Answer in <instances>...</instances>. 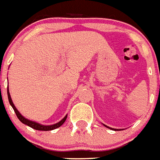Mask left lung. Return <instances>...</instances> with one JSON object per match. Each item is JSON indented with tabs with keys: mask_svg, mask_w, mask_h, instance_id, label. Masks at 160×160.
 <instances>
[{
	"mask_svg": "<svg viewBox=\"0 0 160 160\" xmlns=\"http://www.w3.org/2000/svg\"><path fill=\"white\" fill-rule=\"evenodd\" d=\"M104 126H106V127H108V128H109V129H112V130H115V129H113V128H110V127H109V126H105V125H104Z\"/></svg>",
	"mask_w": 160,
	"mask_h": 160,
	"instance_id": "1",
	"label": "left lung"
}]
</instances>
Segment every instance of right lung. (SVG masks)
I'll return each mask as SVG.
<instances>
[{"mask_svg":"<svg viewBox=\"0 0 160 160\" xmlns=\"http://www.w3.org/2000/svg\"><path fill=\"white\" fill-rule=\"evenodd\" d=\"M7 94H8V99H9V104L11 105V106L13 107V110H14L15 113H16L17 117H18V118L19 120H20L22 123H23V124L27 125V126H30L31 128L34 129V130H44V131L55 130V129L58 128V127H59L60 126H62V125L64 123L65 121H66L67 116H65L64 118H63L60 121V122H58V123H56V124L51 125V126H42V125L38 124V123H37V122H32V121L28 120V119L25 118L23 116H22V114L19 113L18 110V109H16V107L14 106V105H13V101H12V99H11L10 94H9V88H7Z\"/></svg>","mask_w":160,"mask_h":160,"instance_id":"1","label":"right lung"}]
</instances>
